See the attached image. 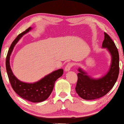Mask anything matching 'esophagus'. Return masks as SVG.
Segmentation results:
<instances>
[{"mask_svg":"<svg viewBox=\"0 0 124 124\" xmlns=\"http://www.w3.org/2000/svg\"><path fill=\"white\" fill-rule=\"evenodd\" d=\"M73 64L72 62H68L65 67V70L66 72H68V71L70 70L71 68L73 67Z\"/></svg>","mask_w":124,"mask_h":124,"instance_id":"obj_1","label":"esophagus"}]
</instances>
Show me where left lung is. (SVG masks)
Listing matches in <instances>:
<instances>
[{"label":"left lung","instance_id":"obj_1","mask_svg":"<svg viewBox=\"0 0 124 124\" xmlns=\"http://www.w3.org/2000/svg\"><path fill=\"white\" fill-rule=\"evenodd\" d=\"M103 48H107L112 56V62L108 72L99 79H93L86 75V73L78 69L76 91L82 99L94 100L106 95L115 85L119 74V54L114 42L104 32Z\"/></svg>","mask_w":124,"mask_h":124}]
</instances>
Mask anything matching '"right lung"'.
Listing matches in <instances>:
<instances>
[{
    "label": "right lung",
    "instance_id": "1",
    "mask_svg": "<svg viewBox=\"0 0 124 124\" xmlns=\"http://www.w3.org/2000/svg\"><path fill=\"white\" fill-rule=\"evenodd\" d=\"M31 27L20 34L13 40L8 50L6 57V65L8 77L10 84L15 92L22 98L33 103L41 102L49 97L53 90L55 81L63 74L62 69L55 70L45 76L43 78L33 84H28L21 82L13 74L9 64L10 56L15 45L20 38L31 30Z\"/></svg>",
    "mask_w": 124,
    "mask_h": 124
}]
</instances>
